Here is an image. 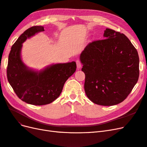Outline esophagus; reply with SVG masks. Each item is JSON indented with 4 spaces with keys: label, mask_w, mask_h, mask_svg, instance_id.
I'll return each instance as SVG.
<instances>
[{
    "label": "esophagus",
    "mask_w": 147,
    "mask_h": 147,
    "mask_svg": "<svg viewBox=\"0 0 147 147\" xmlns=\"http://www.w3.org/2000/svg\"><path fill=\"white\" fill-rule=\"evenodd\" d=\"M76 63H77V69H80L81 67H82V64L81 63V61L80 60H77L76 61Z\"/></svg>",
    "instance_id": "obj_1"
}]
</instances>
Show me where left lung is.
<instances>
[{
	"label": "left lung",
	"instance_id": "obj_1",
	"mask_svg": "<svg viewBox=\"0 0 147 147\" xmlns=\"http://www.w3.org/2000/svg\"><path fill=\"white\" fill-rule=\"evenodd\" d=\"M104 37L89 43L80 60L87 97L97 105L110 106L126 99L137 83L139 57L124 34L106 29Z\"/></svg>",
	"mask_w": 147,
	"mask_h": 147
}]
</instances>
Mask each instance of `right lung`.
I'll use <instances>...</instances> for the list:
<instances>
[{
  "label": "right lung",
  "instance_id": "right-lung-1",
  "mask_svg": "<svg viewBox=\"0 0 147 147\" xmlns=\"http://www.w3.org/2000/svg\"><path fill=\"white\" fill-rule=\"evenodd\" d=\"M44 31L43 26H32L22 34L11 47L8 56V81L17 96L26 103L43 105L51 103L59 96L64 84L75 72L76 63L57 64L40 72L29 69L21 58L23 43L28 38Z\"/></svg>",
  "mask_w": 147,
  "mask_h": 147
}]
</instances>
